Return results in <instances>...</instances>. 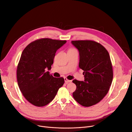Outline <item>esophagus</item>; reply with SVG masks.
<instances>
[{"label": "esophagus", "mask_w": 132, "mask_h": 132, "mask_svg": "<svg viewBox=\"0 0 132 132\" xmlns=\"http://www.w3.org/2000/svg\"><path fill=\"white\" fill-rule=\"evenodd\" d=\"M64 80H65V83L66 84H68V83H71L72 82V80H68V79L67 78H64Z\"/></svg>", "instance_id": "esophagus-1"}]
</instances>
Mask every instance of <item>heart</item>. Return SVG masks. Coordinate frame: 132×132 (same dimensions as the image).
I'll return each instance as SVG.
<instances>
[{
	"label": "heart",
	"instance_id": "obj_1",
	"mask_svg": "<svg viewBox=\"0 0 132 132\" xmlns=\"http://www.w3.org/2000/svg\"><path fill=\"white\" fill-rule=\"evenodd\" d=\"M74 49H73V48H71V49H69L68 50H74Z\"/></svg>",
	"mask_w": 132,
	"mask_h": 132
}]
</instances>
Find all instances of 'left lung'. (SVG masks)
I'll return each instance as SVG.
<instances>
[{
  "label": "left lung",
  "instance_id": "obj_1",
  "mask_svg": "<svg viewBox=\"0 0 132 132\" xmlns=\"http://www.w3.org/2000/svg\"><path fill=\"white\" fill-rule=\"evenodd\" d=\"M80 55L79 67L84 71V81L74 80L76 89L74 99L84 107L99 102L107 94L113 78L111 61L108 51L92 40L72 41Z\"/></svg>",
  "mask_w": 132,
  "mask_h": 132
}]
</instances>
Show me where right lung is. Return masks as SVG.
I'll use <instances>...</instances> for the list:
<instances>
[{
    "mask_svg": "<svg viewBox=\"0 0 132 132\" xmlns=\"http://www.w3.org/2000/svg\"><path fill=\"white\" fill-rule=\"evenodd\" d=\"M66 40L42 38L35 40L23 51L17 67V80L20 91L30 103L43 107L54 99L64 83L63 77L52 76L50 70L57 50Z\"/></svg>",
    "mask_w": 132,
    "mask_h": 132,
    "instance_id": "obj_1",
    "label": "right lung"
}]
</instances>
